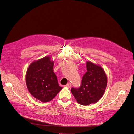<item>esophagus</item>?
<instances>
[{"label": "esophagus", "mask_w": 134, "mask_h": 134, "mask_svg": "<svg viewBox=\"0 0 134 134\" xmlns=\"http://www.w3.org/2000/svg\"><path fill=\"white\" fill-rule=\"evenodd\" d=\"M65 86H66V87H67V88H71L72 87V85L70 83H69L67 84Z\"/></svg>", "instance_id": "obj_1"}]
</instances>
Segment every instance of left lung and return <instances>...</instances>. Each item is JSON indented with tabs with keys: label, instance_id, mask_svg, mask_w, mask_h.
Returning a JSON list of instances; mask_svg holds the SVG:
<instances>
[{
	"label": "left lung",
	"instance_id": "obj_1",
	"mask_svg": "<svg viewBox=\"0 0 134 134\" xmlns=\"http://www.w3.org/2000/svg\"><path fill=\"white\" fill-rule=\"evenodd\" d=\"M87 72L82 80L79 88H71V92L79 104L87 106L95 103L102 97L107 84L103 68L99 64L86 62Z\"/></svg>",
	"mask_w": 134,
	"mask_h": 134
}]
</instances>
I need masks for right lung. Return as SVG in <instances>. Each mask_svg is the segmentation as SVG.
<instances>
[{
	"label": "right lung",
	"instance_id": "right-lung-1",
	"mask_svg": "<svg viewBox=\"0 0 134 134\" xmlns=\"http://www.w3.org/2000/svg\"><path fill=\"white\" fill-rule=\"evenodd\" d=\"M53 65L51 56H46L30 64L25 75L29 92L43 102L51 101L62 89L53 72Z\"/></svg>",
	"mask_w": 134,
	"mask_h": 134
}]
</instances>
